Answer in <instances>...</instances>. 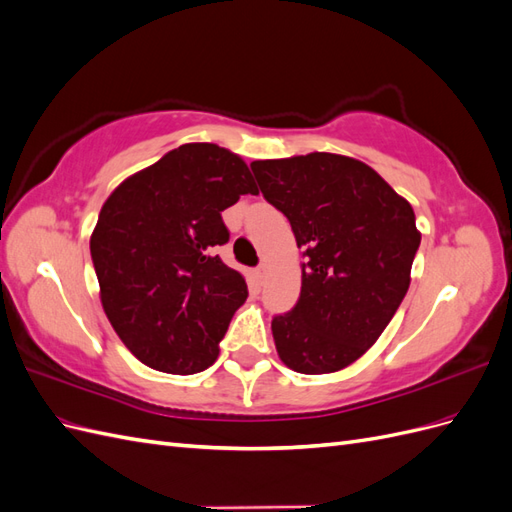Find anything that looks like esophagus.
<instances>
[{
  "label": "esophagus",
  "instance_id": "esophagus-1",
  "mask_svg": "<svg viewBox=\"0 0 512 512\" xmlns=\"http://www.w3.org/2000/svg\"><path fill=\"white\" fill-rule=\"evenodd\" d=\"M254 275H256L258 282L265 280V277H267V265H258V267L254 269Z\"/></svg>",
  "mask_w": 512,
  "mask_h": 512
}]
</instances>
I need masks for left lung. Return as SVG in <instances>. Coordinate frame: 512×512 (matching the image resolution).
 Segmentation results:
<instances>
[{
  "mask_svg": "<svg viewBox=\"0 0 512 512\" xmlns=\"http://www.w3.org/2000/svg\"><path fill=\"white\" fill-rule=\"evenodd\" d=\"M258 188L303 247V284L271 320L280 359L331 374L363 356L410 286L421 235L408 200L374 168L335 153L252 162Z\"/></svg>",
  "mask_w": 512,
  "mask_h": 512,
  "instance_id": "left-lung-1",
  "label": "left lung"
}]
</instances>
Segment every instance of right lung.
<instances>
[{
	"label": "right lung",
	"mask_w": 512,
	"mask_h": 512,
	"mask_svg": "<svg viewBox=\"0 0 512 512\" xmlns=\"http://www.w3.org/2000/svg\"><path fill=\"white\" fill-rule=\"evenodd\" d=\"M245 162L218 145H181L108 196L91 260L104 312L121 342L166 374H196L247 299L243 275L215 247L228 243L222 211L256 194Z\"/></svg>",
	"instance_id": "obj_1"
}]
</instances>
